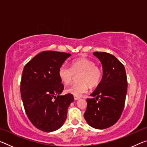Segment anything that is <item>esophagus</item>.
<instances>
[{
	"mask_svg": "<svg viewBox=\"0 0 147 147\" xmlns=\"http://www.w3.org/2000/svg\"><path fill=\"white\" fill-rule=\"evenodd\" d=\"M74 100H78V99L80 98V97H79V96H77L74 95Z\"/></svg>",
	"mask_w": 147,
	"mask_h": 147,
	"instance_id": "obj_1",
	"label": "esophagus"
}]
</instances>
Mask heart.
I'll use <instances>...</instances> for the list:
<instances>
[{"mask_svg": "<svg viewBox=\"0 0 147 147\" xmlns=\"http://www.w3.org/2000/svg\"><path fill=\"white\" fill-rule=\"evenodd\" d=\"M80 82L74 83L67 88L66 91L80 96L88 91L89 86L93 88L98 85L102 76L100 67L91 59L86 58L76 59L72 61L71 67L63 64L59 67L58 75L65 84L71 82L75 74H78Z\"/></svg>", "mask_w": 147, "mask_h": 147, "instance_id": "obj_1", "label": "heart"}]
</instances>
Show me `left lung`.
I'll return each mask as SVG.
<instances>
[{
  "mask_svg": "<svg viewBox=\"0 0 147 147\" xmlns=\"http://www.w3.org/2000/svg\"><path fill=\"white\" fill-rule=\"evenodd\" d=\"M103 68L102 80L87 98L84 118L92 127L105 129L115 124L123 112L127 93V77L123 64L112 54L94 52Z\"/></svg>",
  "mask_w": 147,
  "mask_h": 147,
  "instance_id": "left-lung-1",
  "label": "left lung"
}]
</instances>
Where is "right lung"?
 Wrapping results in <instances>:
<instances>
[{
  "label": "right lung",
  "instance_id": "obj_1",
  "mask_svg": "<svg viewBox=\"0 0 147 147\" xmlns=\"http://www.w3.org/2000/svg\"><path fill=\"white\" fill-rule=\"evenodd\" d=\"M71 54L43 51L24 66L21 95L24 110L32 124L41 131L58 130L65 121L67 108L74 101L71 93L60 96L64 89L58 70Z\"/></svg>",
  "mask_w": 147,
  "mask_h": 147
}]
</instances>
